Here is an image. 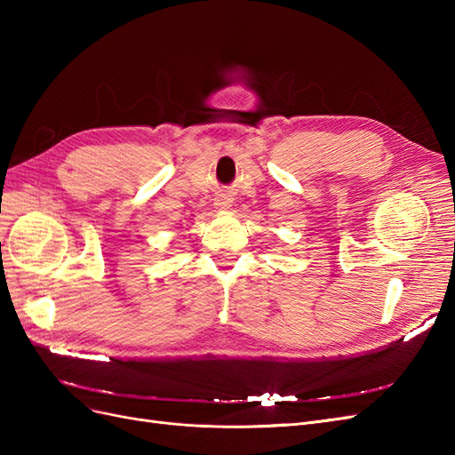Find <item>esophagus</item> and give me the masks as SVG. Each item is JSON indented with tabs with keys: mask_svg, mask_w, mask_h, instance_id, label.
<instances>
[{
	"mask_svg": "<svg viewBox=\"0 0 455 455\" xmlns=\"http://www.w3.org/2000/svg\"><path fill=\"white\" fill-rule=\"evenodd\" d=\"M231 203H233V197H231L229 194H226V191H224V194H220V196L214 199V206H216L218 211H228L229 206H231Z\"/></svg>",
	"mask_w": 455,
	"mask_h": 455,
	"instance_id": "esophagus-1",
	"label": "esophagus"
}]
</instances>
